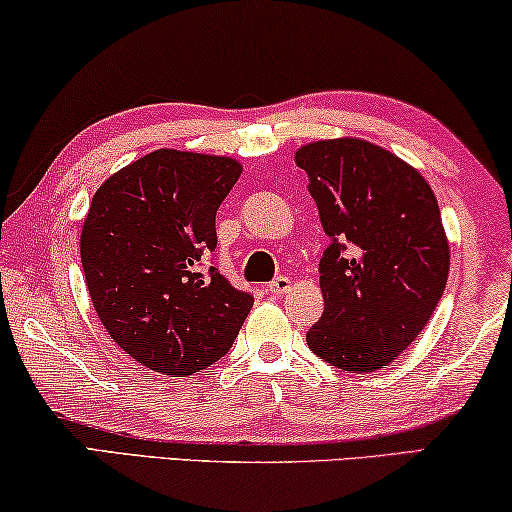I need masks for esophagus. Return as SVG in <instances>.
I'll return each instance as SVG.
<instances>
[{"instance_id": "1", "label": "esophagus", "mask_w": 512, "mask_h": 512, "mask_svg": "<svg viewBox=\"0 0 512 512\" xmlns=\"http://www.w3.org/2000/svg\"><path fill=\"white\" fill-rule=\"evenodd\" d=\"M290 287H292L290 278L278 276L276 280H271V283H269V292L271 294H285V292H290Z\"/></svg>"}]
</instances>
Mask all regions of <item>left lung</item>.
<instances>
[{"mask_svg":"<svg viewBox=\"0 0 512 512\" xmlns=\"http://www.w3.org/2000/svg\"><path fill=\"white\" fill-rule=\"evenodd\" d=\"M294 162L329 236L325 313L308 329V348L343 371L385 369L427 327L448 283L438 201L413 167L359 139L308 143Z\"/></svg>","mask_w":512,"mask_h":512,"instance_id":"1","label":"left lung"}]
</instances>
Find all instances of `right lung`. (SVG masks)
Listing matches in <instances>:
<instances>
[{
	"label": "right lung",
	"mask_w": 512,
	"mask_h": 512,
	"mask_svg": "<svg viewBox=\"0 0 512 512\" xmlns=\"http://www.w3.org/2000/svg\"><path fill=\"white\" fill-rule=\"evenodd\" d=\"M241 164L183 150H155L92 197L81 262L92 306L111 338L146 369L192 376L232 348L253 294L215 266V213Z\"/></svg>",
	"instance_id": "obj_1"
}]
</instances>
